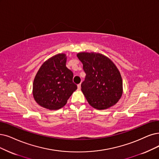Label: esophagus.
<instances>
[{"label":"esophagus","mask_w":159,"mask_h":159,"mask_svg":"<svg viewBox=\"0 0 159 159\" xmlns=\"http://www.w3.org/2000/svg\"><path fill=\"white\" fill-rule=\"evenodd\" d=\"M80 89H81V84H78V90H80Z\"/></svg>","instance_id":"esophagus-1"}]
</instances>
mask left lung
<instances>
[{
	"mask_svg": "<svg viewBox=\"0 0 159 159\" xmlns=\"http://www.w3.org/2000/svg\"><path fill=\"white\" fill-rule=\"evenodd\" d=\"M86 74L81 90L94 108L106 110L116 104L123 94V80L113 62L94 52L77 54Z\"/></svg>",
	"mask_w": 159,
	"mask_h": 159,
	"instance_id": "left-lung-1",
	"label": "left lung"
}]
</instances>
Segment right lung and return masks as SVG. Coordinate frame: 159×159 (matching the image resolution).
<instances>
[{
    "instance_id": "right-lung-1",
    "label": "right lung",
    "mask_w": 159,
    "mask_h": 159,
    "mask_svg": "<svg viewBox=\"0 0 159 159\" xmlns=\"http://www.w3.org/2000/svg\"><path fill=\"white\" fill-rule=\"evenodd\" d=\"M67 57L58 53L44 62L37 72L33 84L36 103L44 108L55 110L64 106L77 89L73 73L66 66Z\"/></svg>"
}]
</instances>
